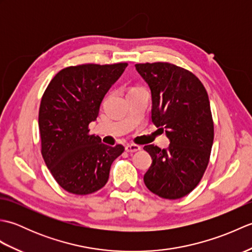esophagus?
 Here are the masks:
<instances>
[{
    "instance_id": "34e87169",
    "label": "esophagus",
    "mask_w": 252,
    "mask_h": 252,
    "mask_svg": "<svg viewBox=\"0 0 252 252\" xmlns=\"http://www.w3.org/2000/svg\"><path fill=\"white\" fill-rule=\"evenodd\" d=\"M141 146L136 145V144H129V145L126 146V151L127 153H135V152H138L141 151Z\"/></svg>"
}]
</instances>
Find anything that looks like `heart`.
I'll use <instances>...</instances> for the list:
<instances>
[{
    "instance_id": "heart-1",
    "label": "heart",
    "mask_w": 252,
    "mask_h": 252,
    "mask_svg": "<svg viewBox=\"0 0 252 252\" xmlns=\"http://www.w3.org/2000/svg\"><path fill=\"white\" fill-rule=\"evenodd\" d=\"M137 89H142V88H135V89H132V90H137Z\"/></svg>"
}]
</instances>
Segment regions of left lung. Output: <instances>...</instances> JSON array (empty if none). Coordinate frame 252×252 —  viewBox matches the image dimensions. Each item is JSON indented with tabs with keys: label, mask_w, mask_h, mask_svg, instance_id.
Masks as SVG:
<instances>
[{
	"label": "left lung",
	"mask_w": 252,
	"mask_h": 252,
	"mask_svg": "<svg viewBox=\"0 0 252 252\" xmlns=\"http://www.w3.org/2000/svg\"><path fill=\"white\" fill-rule=\"evenodd\" d=\"M152 92V120L165 130L167 149L147 145L153 162L144 183L165 199L189 195L208 167L215 127L208 93L194 73L170 63H136Z\"/></svg>",
	"instance_id": "obj_1"
}]
</instances>
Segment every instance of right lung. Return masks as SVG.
<instances>
[{
    "label": "right lung",
    "instance_id": "add662e5",
    "mask_svg": "<svg viewBox=\"0 0 252 252\" xmlns=\"http://www.w3.org/2000/svg\"><path fill=\"white\" fill-rule=\"evenodd\" d=\"M126 63L63 68L51 80L39 110L41 153L53 178L76 195H88L104 187L114 160L125 151L108 146L90 134L99 106L126 68Z\"/></svg>",
    "mask_w": 252,
    "mask_h": 252
}]
</instances>
